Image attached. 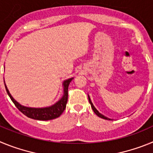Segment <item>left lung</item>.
I'll return each instance as SVG.
<instances>
[{
	"label": "left lung",
	"mask_w": 153,
	"mask_h": 153,
	"mask_svg": "<svg viewBox=\"0 0 153 153\" xmlns=\"http://www.w3.org/2000/svg\"><path fill=\"white\" fill-rule=\"evenodd\" d=\"M88 99H89V102H90V105H91V107H92V109H93V112H94V113H96V114L97 115V116H98L99 117H100V118H102V119H104V120H111V119H109V118H108V117H105V116H103V115L102 114H101L100 113V112L98 111V110H97V109H96L95 107H94V106H93V102H91V100H90V97H89V95H88Z\"/></svg>",
	"instance_id": "8db88e82"
}]
</instances>
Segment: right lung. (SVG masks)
Listing matches in <instances>:
<instances>
[{
  "label": "right lung",
  "mask_w": 153,
  "mask_h": 153,
  "mask_svg": "<svg viewBox=\"0 0 153 153\" xmlns=\"http://www.w3.org/2000/svg\"><path fill=\"white\" fill-rule=\"evenodd\" d=\"M74 78H70L68 79L63 81V95L62 98L60 100L57 101L55 104L52 105L51 106H48V107L44 108H31V107H27L21 105L18 102L14 100L10 95V92L7 90L6 84L5 85V88H6L7 93L8 96L10 97V100L12 102L14 103L16 107L20 110L22 113H24L25 116L33 120H51L56 119L59 117L60 115L63 113L64 111L65 108H66V105L67 102V99H68V87L70 83L72 81Z\"/></svg>",
  "instance_id": "1"
}]
</instances>
